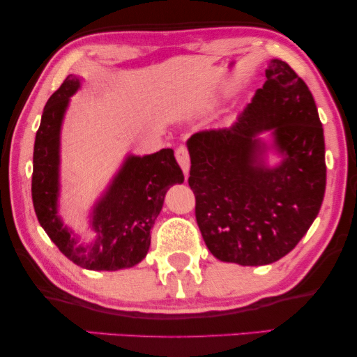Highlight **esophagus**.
Here are the masks:
<instances>
[{"label": "esophagus", "mask_w": 357, "mask_h": 357, "mask_svg": "<svg viewBox=\"0 0 357 357\" xmlns=\"http://www.w3.org/2000/svg\"><path fill=\"white\" fill-rule=\"evenodd\" d=\"M175 159H177V162L180 164V167H182L185 177H188V172H190L188 149L185 148V146H178V148L175 149Z\"/></svg>", "instance_id": "1"}]
</instances>
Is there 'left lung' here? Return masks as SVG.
<instances>
[{"instance_id": "8db88e82", "label": "left lung", "mask_w": 357, "mask_h": 357, "mask_svg": "<svg viewBox=\"0 0 357 357\" xmlns=\"http://www.w3.org/2000/svg\"><path fill=\"white\" fill-rule=\"evenodd\" d=\"M265 77L236 123L187 141L188 185L203 241L218 260L242 266L287 255L315 221L326 185L314 96L278 58L268 61ZM268 152L280 160L270 165Z\"/></svg>"}]
</instances>
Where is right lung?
I'll list each match as a JSON object with an SVG mask.
<instances>
[{
  "label": "right lung",
  "instance_id": "right-lung-1",
  "mask_svg": "<svg viewBox=\"0 0 357 357\" xmlns=\"http://www.w3.org/2000/svg\"><path fill=\"white\" fill-rule=\"evenodd\" d=\"M81 77L70 75L43 109L33 144L32 202L37 219L73 263L86 270L116 271L131 268L148 255L151 227L159 216L167 190L183 183V172L172 149L154 154H128L89 214L94 232L91 242L79 243L58 211L60 198L61 126L70 99L79 91Z\"/></svg>",
  "mask_w": 357,
  "mask_h": 357
}]
</instances>
